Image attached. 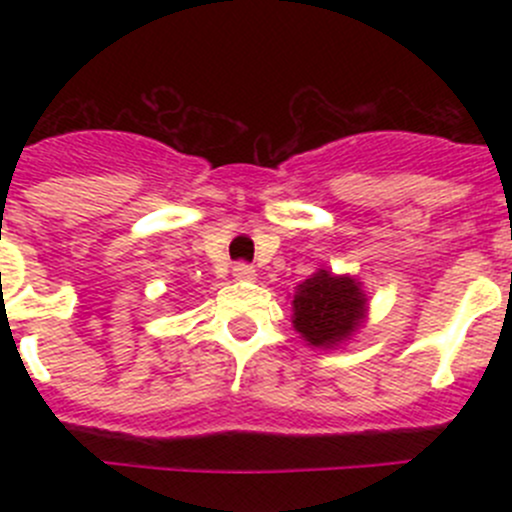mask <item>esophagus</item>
<instances>
[{"label":"esophagus","instance_id":"obj_1","mask_svg":"<svg viewBox=\"0 0 512 512\" xmlns=\"http://www.w3.org/2000/svg\"><path fill=\"white\" fill-rule=\"evenodd\" d=\"M232 277H235V280H255V267L247 265V262H237V265L232 267Z\"/></svg>","mask_w":512,"mask_h":512}]
</instances>
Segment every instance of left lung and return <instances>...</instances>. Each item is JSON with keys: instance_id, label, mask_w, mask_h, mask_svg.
Returning <instances> with one entry per match:
<instances>
[{"instance_id": "8db88e82", "label": "left lung", "mask_w": 512, "mask_h": 512, "mask_svg": "<svg viewBox=\"0 0 512 512\" xmlns=\"http://www.w3.org/2000/svg\"><path fill=\"white\" fill-rule=\"evenodd\" d=\"M364 304V294L354 280L319 270L294 294L292 324L312 347H332L359 327Z\"/></svg>"}]
</instances>
